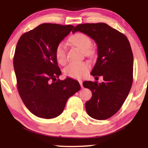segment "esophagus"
Returning <instances> with one entry per match:
<instances>
[{
	"mask_svg": "<svg viewBox=\"0 0 148 148\" xmlns=\"http://www.w3.org/2000/svg\"><path fill=\"white\" fill-rule=\"evenodd\" d=\"M79 83L81 87H82V88H83V82L82 81H79Z\"/></svg>",
	"mask_w": 148,
	"mask_h": 148,
	"instance_id": "esophagus-1",
	"label": "esophagus"
}]
</instances>
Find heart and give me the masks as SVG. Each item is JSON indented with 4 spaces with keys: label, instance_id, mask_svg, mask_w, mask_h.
<instances>
[{
    "label": "heart",
    "instance_id": "obj_1",
    "mask_svg": "<svg viewBox=\"0 0 148 148\" xmlns=\"http://www.w3.org/2000/svg\"><path fill=\"white\" fill-rule=\"evenodd\" d=\"M69 42L73 45L82 50L85 55L94 56L95 50L91 47L92 40L88 35L82 32L73 34L69 38ZM56 60L60 64H64L66 62V48L63 43H59L56 46L54 52ZM90 65L87 62H80L77 63H71L64 69V73L66 76L71 78L81 79L84 77L90 70Z\"/></svg>",
    "mask_w": 148,
    "mask_h": 148
}]
</instances>
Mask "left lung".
<instances>
[{
    "instance_id": "1",
    "label": "left lung",
    "mask_w": 148,
    "mask_h": 148,
    "mask_svg": "<svg viewBox=\"0 0 148 148\" xmlns=\"http://www.w3.org/2000/svg\"><path fill=\"white\" fill-rule=\"evenodd\" d=\"M79 31L92 38L98 45V58L91 75L103 77V82L86 81L84 88L92 96L86 103L87 113L97 120L112 116L125 102L133 84V55L124 34L104 23L79 24Z\"/></svg>"
}]
</instances>
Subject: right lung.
Returning a JSON list of instances; mask_svg holds the SVG:
<instances>
[{
	"instance_id": "right-lung-1",
	"label": "right lung",
	"mask_w": 148,
	"mask_h": 148,
	"mask_svg": "<svg viewBox=\"0 0 148 148\" xmlns=\"http://www.w3.org/2000/svg\"><path fill=\"white\" fill-rule=\"evenodd\" d=\"M74 27L43 23L23 34L16 46L13 65L17 88L27 108L43 119L55 118L68 98L79 91L77 81L56 79L61 74L54 52L56 46Z\"/></svg>"
}]
</instances>
